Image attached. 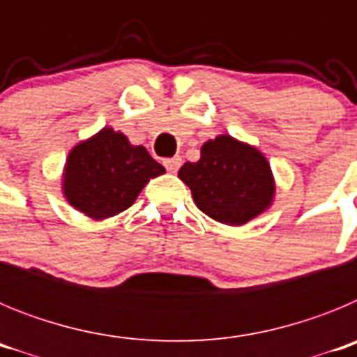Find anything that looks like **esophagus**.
Returning a JSON list of instances; mask_svg holds the SVG:
<instances>
[{"instance_id": "obj_1", "label": "esophagus", "mask_w": 357, "mask_h": 357, "mask_svg": "<svg viewBox=\"0 0 357 357\" xmlns=\"http://www.w3.org/2000/svg\"><path fill=\"white\" fill-rule=\"evenodd\" d=\"M182 159L181 157H172V159H164V166L168 169L169 173H176V169L181 168Z\"/></svg>"}]
</instances>
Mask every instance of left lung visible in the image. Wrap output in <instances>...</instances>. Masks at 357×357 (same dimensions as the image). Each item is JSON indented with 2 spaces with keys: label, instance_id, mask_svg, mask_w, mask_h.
<instances>
[{
  "label": "left lung",
  "instance_id": "left-lung-1",
  "mask_svg": "<svg viewBox=\"0 0 357 357\" xmlns=\"http://www.w3.org/2000/svg\"><path fill=\"white\" fill-rule=\"evenodd\" d=\"M178 178L191 189L202 213L225 225L239 227L272 206V168L257 148L218 135L204 143L200 159L185 162Z\"/></svg>",
  "mask_w": 357,
  "mask_h": 357
}]
</instances>
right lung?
I'll use <instances>...</instances> for the list:
<instances>
[{"mask_svg":"<svg viewBox=\"0 0 357 357\" xmlns=\"http://www.w3.org/2000/svg\"><path fill=\"white\" fill-rule=\"evenodd\" d=\"M162 173L146 148L105 127L69 151L62 193L69 206L100 222L128 209L150 178Z\"/></svg>","mask_w":357,"mask_h":357,"instance_id":"add662e5","label":"right lung"}]
</instances>
